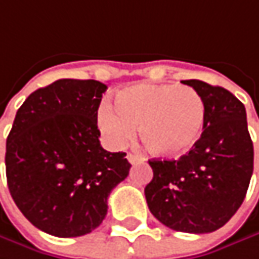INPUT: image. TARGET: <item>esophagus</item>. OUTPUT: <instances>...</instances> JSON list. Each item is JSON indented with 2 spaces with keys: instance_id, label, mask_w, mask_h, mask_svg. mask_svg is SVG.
Returning a JSON list of instances; mask_svg holds the SVG:
<instances>
[{
  "instance_id": "esophagus-1",
  "label": "esophagus",
  "mask_w": 259,
  "mask_h": 259,
  "mask_svg": "<svg viewBox=\"0 0 259 259\" xmlns=\"http://www.w3.org/2000/svg\"><path fill=\"white\" fill-rule=\"evenodd\" d=\"M127 160H129L132 164H135V163L141 161V157H139V155H136V154L129 153V154H127Z\"/></svg>"
}]
</instances>
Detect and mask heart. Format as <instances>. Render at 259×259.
<instances>
[{
  "label": "heart",
  "mask_w": 259,
  "mask_h": 259,
  "mask_svg": "<svg viewBox=\"0 0 259 259\" xmlns=\"http://www.w3.org/2000/svg\"><path fill=\"white\" fill-rule=\"evenodd\" d=\"M115 108L98 109V126L106 141L123 145L139 126V138L150 153L181 158L199 144L206 123V104L197 90L179 84H132L115 93Z\"/></svg>",
  "instance_id": "b5f03b06"
}]
</instances>
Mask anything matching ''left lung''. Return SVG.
Returning <instances> with one entry per match:
<instances>
[{
    "instance_id": "1",
    "label": "left lung",
    "mask_w": 259,
    "mask_h": 259,
    "mask_svg": "<svg viewBox=\"0 0 259 259\" xmlns=\"http://www.w3.org/2000/svg\"><path fill=\"white\" fill-rule=\"evenodd\" d=\"M182 82L204 99V129L191 153L178 160H150L154 177L145 187V199L166 227L212 233L237 212L253 172L246 109L224 87L200 80Z\"/></svg>"
}]
</instances>
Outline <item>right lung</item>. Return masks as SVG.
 I'll use <instances>...</instances> for the list:
<instances>
[{
  "label": "right lung",
  "instance_id": "1",
  "mask_svg": "<svg viewBox=\"0 0 259 259\" xmlns=\"http://www.w3.org/2000/svg\"><path fill=\"white\" fill-rule=\"evenodd\" d=\"M106 85L62 78L31 93L6 145L7 184L25 218L56 237L92 233L108 196L130 170L126 153L101 147L98 108Z\"/></svg>",
  "mask_w": 259,
  "mask_h": 259
}]
</instances>
